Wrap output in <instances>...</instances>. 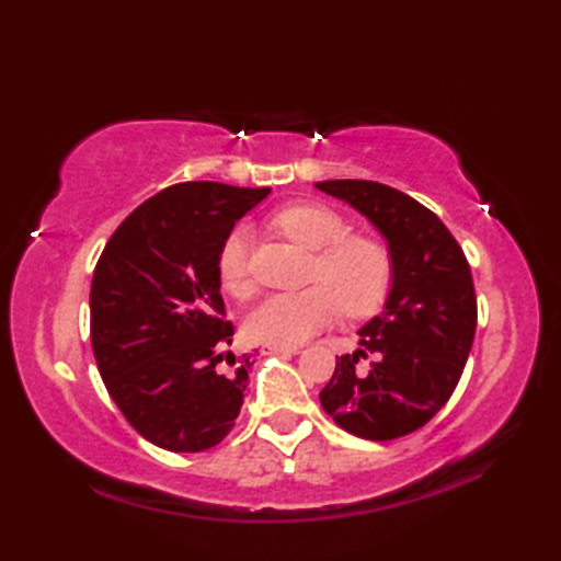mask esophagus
Wrapping results in <instances>:
<instances>
[{
    "label": "esophagus",
    "instance_id": "34e87169",
    "mask_svg": "<svg viewBox=\"0 0 561 561\" xmlns=\"http://www.w3.org/2000/svg\"><path fill=\"white\" fill-rule=\"evenodd\" d=\"M299 352V347H279V344H265V347H262V354H267V356H272V354H296Z\"/></svg>",
    "mask_w": 561,
    "mask_h": 561
}]
</instances>
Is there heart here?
Segmentation results:
<instances>
[{
    "mask_svg": "<svg viewBox=\"0 0 561 561\" xmlns=\"http://www.w3.org/2000/svg\"><path fill=\"white\" fill-rule=\"evenodd\" d=\"M274 226L308 250H320L316 277L323 279L304 291L272 294L245 320L250 340L260 344H296L313 337L347 308L352 316H366L383 304L392 279L388 248L368 236H344L340 214L301 202L274 214ZM226 289L243 291L248 284V231L233 229L224 238L217 257Z\"/></svg>",
    "mask_w": 561,
    "mask_h": 561,
    "instance_id": "heart-1",
    "label": "heart"
}]
</instances>
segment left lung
I'll use <instances>...</instances> for the list:
<instances>
[{
    "label": "left lung",
    "mask_w": 561,
    "mask_h": 561,
    "mask_svg": "<svg viewBox=\"0 0 561 561\" xmlns=\"http://www.w3.org/2000/svg\"><path fill=\"white\" fill-rule=\"evenodd\" d=\"M316 187L371 221L392 260L383 313L359 328V350L337 356L320 404L359 438L412 434L448 402L468 362L478 325L470 265L444 221L400 190L374 181Z\"/></svg>",
    "instance_id": "obj_1"
}]
</instances>
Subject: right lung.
<instances>
[{"instance_id":"obj_1","label":"right lung","mask_w":561,"mask_h":561,"mask_svg":"<svg viewBox=\"0 0 561 561\" xmlns=\"http://www.w3.org/2000/svg\"><path fill=\"white\" fill-rule=\"evenodd\" d=\"M270 193L178 183L141 202L103 248L91 282L93 356L113 402L153 446L207 450L241 412L253 354L224 352L233 325L217 257Z\"/></svg>"}]
</instances>
